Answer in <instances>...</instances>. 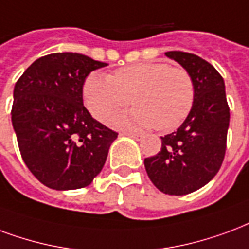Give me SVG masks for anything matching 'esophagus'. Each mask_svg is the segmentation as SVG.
Returning a JSON list of instances; mask_svg holds the SVG:
<instances>
[{
    "instance_id": "esophagus-1",
    "label": "esophagus",
    "mask_w": 249,
    "mask_h": 249,
    "mask_svg": "<svg viewBox=\"0 0 249 249\" xmlns=\"http://www.w3.org/2000/svg\"><path fill=\"white\" fill-rule=\"evenodd\" d=\"M124 136H128V137H132L134 140H142L143 134L141 133H130V132H124Z\"/></svg>"
}]
</instances>
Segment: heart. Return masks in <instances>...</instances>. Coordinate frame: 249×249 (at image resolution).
I'll return each mask as SVG.
<instances>
[{
	"label": "heart",
	"mask_w": 249,
	"mask_h": 249,
	"mask_svg": "<svg viewBox=\"0 0 249 249\" xmlns=\"http://www.w3.org/2000/svg\"><path fill=\"white\" fill-rule=\"evenodd\" d=\"M83 99L93 117L108 124L129 107L137 108L116 120L121 128L171 130L190 115L195 87L185 68L166 63H139L120 68L112 76L92 72L83 84Z\"/></svg>",
	"instance_id": "obj_1"
}]
</instances>
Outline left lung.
Masks as SVG:
<instances>
[{
	"instance_id": "1",
	"label": "left lung",
	"mask_w": 249,
	"mask_h": 249,
	"mask_svg": "<svg viewBox=\"0 0 249 249\" xmlns=\"http://www.w3.org/2000/svg\"><path fill=\"white\" fill-rule=\"evenodd\" d=\"M165 54L191 75L194 106L176 132L161 137V150L145 158L143 163L158 190L169 195H186L207 185L222 166L230 108L224 80L213 66L183 51Z\"/></svg>"
}]
</instances>
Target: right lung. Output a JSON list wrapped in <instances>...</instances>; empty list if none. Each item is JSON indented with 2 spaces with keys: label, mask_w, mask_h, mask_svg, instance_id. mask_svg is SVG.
I'll list each match as a JSON object with an SVG mask.
<instances>
[{
  "label": "right lung",
  "mask_w": 249,
  "mask_h": 249,
  "mask_svg": "<svg viewBox=\"0 0 249 249\" xmlns=\"http://www.w3.org/2000/svg\"><path fill=\"white\" fill-rule=\"evenodd\" d=\"M108 66L87 55L55 53L36 59L14 87L12 123L22 160L54 190L91 185L117 133L83 106V84Z\"/></svg>",
  "instance_id": "right-lung-1"
}]
</instances>
